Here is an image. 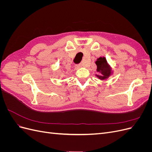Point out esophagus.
Wrapping results in <instances>:
<instances>
[{"instance_id": "obj_1", "label": "esophagus", "mask_w": 152, "mask_h": 152, "mask_svg": "<svg viewBox=\"0 0 152 152\" xmlns=\"http://www.w3.org/2000/svg\"><path fill=\"white\" fill-rule=\"evenodd\" d=\"M82 66H83V65H82V64H79V65H76L75 68H76V69H79V68H81V67H82Z\"/></svg>"}]
</instances>
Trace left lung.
Wrapping results in <instances>:
<instances>
[{"label": "left lung", "instance_id": "obj_1", "mask_svg": "<svg viewBox=\"0 0 152 152\" xmlns=\"http://www.w3.org/2000/svg\"><path fill=\"white\" fill-rule=\"evenodd\" d=\"M95 63L97 66L96 71L99 73L98 75L96 74V76L99 78V79L102 80H106L113 74L112 68L109 65L105 57L98 58Z\"/></svg>", "mask_w": 152, "mask_h": 152}]
</instances>
